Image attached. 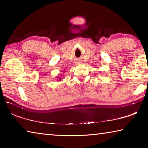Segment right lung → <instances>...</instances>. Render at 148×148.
Wrapping results in <instances>:
<instances>
[{"label":"right lung","mask_w":148,"mask_h":148,"mask_svg":"<svg viewBox=\"0 0 148 148\" xmlns=\"http://www.w3.org/2000/svg\"><path fill=\"white\" fill-rule=\"evenodd\" d=\"M57 78H58V80H57V81H61V77H57Z\"/></svg>","instance_id":"add662e5"}]
</instances>
